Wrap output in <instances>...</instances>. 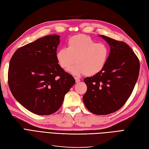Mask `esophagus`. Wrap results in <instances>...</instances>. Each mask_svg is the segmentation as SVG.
I'll return each mask as SVG.
<instances>
[{
    "label": "esophagus",
    "instance_id": "1",
    "mask_svg": "<svg viewBox=\"0 0 149 149\" xmlns=\"http://www.w3.org/2000/svg\"><path fill=\"white\" fill-rule=\"evenodd\" d=\"M74 79H75V81H76V83H78L80 81V79L78 77H74Z\"/></svg>",
    "mask_w": 149,
    "mask_h": 149
}]
</instances>
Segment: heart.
Returning a JSON list of instances; mask_svg holds the SVG:
<instances>
[{
  "label": "heart",
  "mask_w": 149,
  "mask_h": 149,
  "mask_svg": "<svg viewBox=\"0 0 149 149\" xmlns=\"http://www.w3.org/2000/svg\"><path fill=\"white\" fill-rule=\"evenodd\" d=\"M109 49L106 44L96 43L84 35H74L68 40L67 48H60L56 58L61 68L66 70L76 61L68 71L74 75L96 74L104 68Z\"/></svg>",
  "instance_id": "1"
}]
</instances>
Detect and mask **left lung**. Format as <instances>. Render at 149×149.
I'll return each instance as SVG.
<instances>
[{
	"mask_svg": "<svg viewBox=\"0 0 149 149\" xmlns=\"http://www.w3.org/2000/svg\"><path fill=\"white\" fill-rule=\"evenodd\" d=\"M101 37L109 45L111 52L100 73L84 79L87 91L83 102L92 113L106 115L120 109L131 95L139 77L140 62L127 43Z\"/></svg>",
	"mask_w": 149,
	"mask_h": 149,
	"instance_id": "left-lung-1",
	"label": "left lung"
}]
</instances>
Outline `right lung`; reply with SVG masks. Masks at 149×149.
Segmentation results:
<instances>
[{
  "instance_id": "1",
  "label": "right lung",
  "mask_w": 149,
  "mask_h": 149,
  "mask_svg": "<svg viewBox=\"0 0 149 149\" xmlns=\"http://www.w3.org/2000/svg\"><path fill=\"white\" fill-rule=\"evenodd\" d=\"M60 36L47 35L17 49L12 56L8 83L12 95L25 109L49 115L61 106L74 78L56 58Z\"/></svg>"
}]
</instances>
